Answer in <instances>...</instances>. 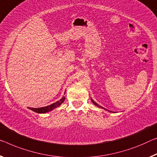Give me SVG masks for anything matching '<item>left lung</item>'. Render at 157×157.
I'll return each mask as SVG.
<instances>
[{
	"mask_svg": "<svg viewBox=\"0 0 157 157\" xmlns=\"http://www.w3.org/2000/svg\"><path fill=\"white\" fill-rule=\"evenodd\" d=\"M92 102H93V104H94V105H95L96 106H98V107H100V105H98L97 103H96V102H94V101H93V100H92Z\"/></svg>",
	"mask_w": 157,
	"mask_h": 157,
	"instance_id": "8db88e82",
	"label": "left lung"
}]
</instances>
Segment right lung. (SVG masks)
Returning a JSON list of instances; mask_svg holds the SVG:
<instances>
[{
	"instance_id": "add662e5",
	"label": "right lung",
	"mask_w": 157,
	"mask_h": 157,
	"mask_svg": "<svg viewBox=\"0 0 157 157\" xmlns=\"http://www.w3.org/2000/svg\"><path fill=\"white\" fill-rule=\"evenodd\" d=\"M64 100H65V97H63L62 99H60L59 101H57V102L52 104V105H48V106H47V107H40V108L29 107V109H30L31 110H32V111H33V112H35L36 113H41V114H43V113H46V112H50V111H51L53 109H55V108L59 107V106L64 102Z\"/></svg>"
}]
</instances>
